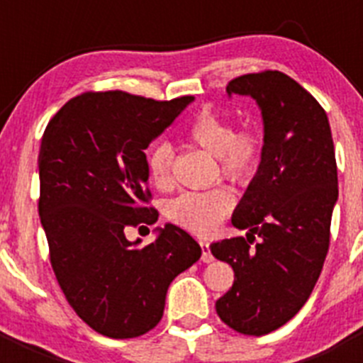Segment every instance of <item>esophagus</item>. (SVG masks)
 Returning <instances> with one entry per match:
<instances>
[{
	"instance_id": "esophagus-1",
	"label": "esophagus",
	"mask_w": 363,
	"mask_h": 363,
	"mask_svg": "<svg viewBox=\"0 0 363 363\" xmlns=\"http://www.w3.org/2000/svg\"><path fill=\"white\" fill-rule=\"evenodd\" d=\"M200 247H201V262L203 264H211L214 259L213 252H211V245L207 240H200Z\"/></svg>"
}]
</instances>
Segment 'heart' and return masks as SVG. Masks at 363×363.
Here are the masks:
<instances>
[{
  "mask_svg": "<svg viewBox=\"0 0 363 363\" xmlns=\"http://www.w3.org/2000/svg\"><path fill=\"white\" fill-rule=\"evenodd\" d=\"M189 142L214 156L218 171L234 184H245L258 171L264 156V136L258 129L234 130L227 118L200 112L185 133ZM152 184L165 189L172 182V149L169 143L154 145L147 160ZM234 198L227 189L214 187L200 192H182L167 201L165 214L176 225L194 233H211L230 213Z\"/></svg>",
  "mask_w": 363,
  "mask_h": 363,
  "instance_id": "1",
  "label": "heart"
}]
</instances>
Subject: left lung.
I'll list each match as a JSON object with an SVG mask.
<instances>
[{"mask_svg":"<svg viewBox=\"0 0 363 363\" xmlns=\"http://www.w3.org/2000/svg\"><path fill=\"white\" fill-rule=\"evenodd\" d=\"M227 94L258 104L264 156L233 214L247 238L211 245L234 271L216 313L234 331L262 336L293 318L322 272L338 200L335 145L322 105L287 74H245L229 82ZM255 235L260 242L251 247Z\"/></svg>","mask_w":363,"mask_h":363,"instance_id":"obj_1","label":"left lung"}]
</instances>
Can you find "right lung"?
I'll return each mask as SVG.
<instances>
[{
	"label": "right lung",
	"instance_id": "obj_1",
	"mask_svg": "<svg viewBox=\"0 0 363 363\" xmlns=\"http://www.w3.org/2000/svg\"><path fill=\"white\" fill-rule=\"evenodd\" d=\"M192 101L85 92L56 112L41 138L38 211L54 274L79 318L108 338L158 325L171 281L201 256L172 223L145 247L123 233L158 220L142 205L150 200L143 150Z\"/></svg>",
	"mask_w": 363,
	"mask_h": 363
}]
</instances>
